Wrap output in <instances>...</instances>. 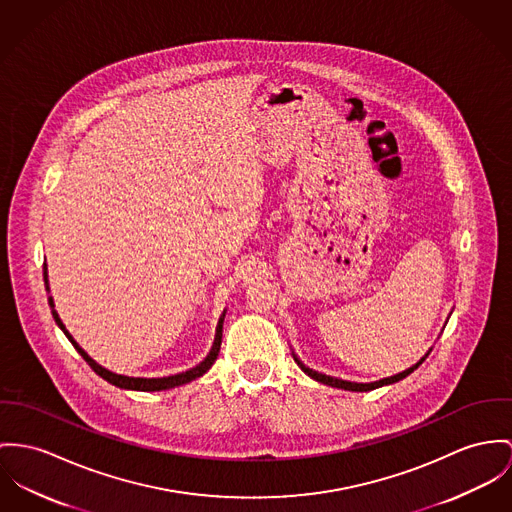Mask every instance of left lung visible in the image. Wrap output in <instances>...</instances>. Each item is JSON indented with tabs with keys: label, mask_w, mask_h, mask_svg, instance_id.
I'll list each match as a JSON object with an SVG mask.
<instances>
[{
	"label": "left lung",
	"mask_w": 512,
	"mask_h": 512,
	"mask_svg": "<svg viewBox=\"0 0 512 512\" xmlns=\"http://www.w3.org/2000/svg\"><path fill=\"white\" fill-rule=\"evenodd\" d=\"M429 353H431V351H429ZM429 353L425 354V356H423L417 364H413L411 368H407V370H403V372H399V374H394V376H388V378L370 382V384H358V382H349V380H341V378H333V376L315 372L312 368H308V366L294 354V351H292V356H294L296 364H298L310 378H314L315 382H319V384H325V386H331V388H339V390H349V392H370V390H376V388H382V386H390V384H395V382L407 378L415 368H419V366L423 364V360L429 356Z\"/></svg>",
	"instance_id": "1"
}]
</instances>
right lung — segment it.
Returning a JSON list of instances; mask_svg holds the SVG:
<instances>
[{
  "mask_svg": "<svg viewBox=\"0 0 512 512\" xmlns=\"http://www.w3.org/2000/svg\"><path fill=\"white\" fill-rule=\"evenodd\" d=\"M42 276H44L46 292H50V286H48V267H46V263H44V267H42ZM48 304H50V308H52V317H54L56 325L64 331V335L70 339V343L76 347V351L83 356V360H85V362L95 370V374H99L103 380H107L109 384L117 386L120 390H134V392H161V390H171V388H177V386L189 384V382H193V380L200 378L202 374H206V372L210 370V366L216 362V356L220 353V345H222V327H224L226 310H224V314H222L220 321H218L216 337H214V343H212L210 353L206 354V358H204L200 364H197L195 368H191V370H187V372L173 374V376H163V378H134V376H122V374L111 372V370H107L105 366L97 364L89 354L85 353V351L79 347L78 343H76V339L70 335V331L66 329V325L62 323V319H60L58 312L54 310V300H52V296H48Z\"/></svg>",
  "mask_w": 512,
  "mask_h": 512,
  "instance_id": "add662e5",
  "label": "right lung"
}]
</instances>
